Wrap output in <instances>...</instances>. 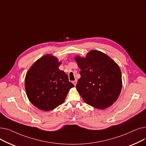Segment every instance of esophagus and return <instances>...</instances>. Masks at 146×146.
Segmentation results:
<instances>
[{
  "label": "esophagus",
  "instance_id": "34e87169",
  "mask_svg": "<svg viewBox=\"0 0 146 146\" xmlns=\"http://www.w3.org/2000/svg\"><path fill=\"white\" fill-rule=\"evenodd\" d=\"M72 83L74 84V86H76V83H77V80H75L73 81V82H72Z\"/></svg>",
  "mask_w": 146,
  "mask_h": 146
}]
</instances>
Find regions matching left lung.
<instances>
[{"label": "left lung", "mask_w": 146, "mask_h": 146, "mask_svg": "<svg viewBox=\"0 0 146 146\" xmlns=\"http://www.w3.org/2000/svg\"><path fill=\"white\" fill-rule=\"evenodd\" d=\"M80 68L76 89L83 101L98 109H105L117 101L122 89L121 72L105 54L90 51L85 58L75 57Z\"/></svg>", "instance_id": "left-lung-1"}]
</instances>
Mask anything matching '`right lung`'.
<instances>
[{"label":"right lung","instance_id":"add662e5","mask_svg":"<svg viewBox=\"0 0 146 146\" xmlns=\"http://www.w3.org/2000/svg\"><path fill=\"white\" fill-rule=\"evenodd\" d=\"M61 63L51 55H45L28 71L25 87L30 102L41 110H52L62 104L74 85L58 67Z\"/></svg>","mask_w":146,"mask_h":146}]
</instances>
